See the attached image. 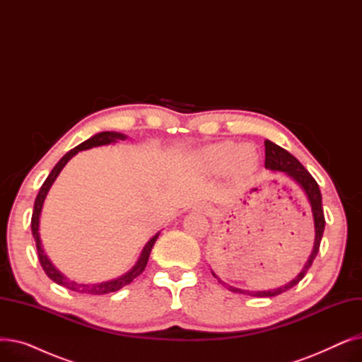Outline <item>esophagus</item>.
Here are the masks:
<instances>
[{
	"label": "esophagus",
	"instance_id": "obj_1",
	"mask_svg": "<svg viewBox=\"0 0 362 362\" xmlns=\"http://www.w3.org/2000/svg\"><path fill=\"white\" fill-rule=\"evenodd\" d=\"M199 208H202V210H206V208H208V206H206L205 204H201V205H199Z\"/></svg>",
	"mask_w": 362,
	"mask_h": 362
}]
</instances>
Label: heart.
<instances>
[{
	"instance_id": "obj_1",
	"label": "heart",
	"mask_w": 362,
	"mask_h": 362,
	"mask_svg": "<svg viewBox=\"0 0 362 362\" xmlns=\"http://www.w3.org/2000/svg\"><path fill=\"white\" fill-rule=\"evenodd\" d=\"M202 160L211 170L223 171L230 167L235 175L246 176L255 170L258 154L250 144L236 146L232 142H221L204 149Z\"/></svg>"
}]
</instances>
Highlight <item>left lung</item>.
Wrapping results in <instances>:
<instances>
[{
  "label": "left lung",
  "instance_id": "8db88e82",
  "mask_svg": "<svg viewBox=\"0 0 362 362\" xmlns=\"http://www.w3.org/2000/svg\"><path fill=\"white\" fill-rule=\"evenodd\" d=\"M265 168L273 171V173H284L288 175L289 177H292L299 186L303 192H305L311 210H313V218H314V229H315V239H314V248L313 252L308 258V261L303 265V269L300 270V273L291 280L289 283L284 284V286L276 288V289H270V291H245V289H238L233 286H227V289H230L232 292H239L243 295H250V296H259V298H272L276 295H280L283 292H286L289 289H292L293 286L305 277L307 272L310 270V267L313 265L318 250H320V243H321V238H322V232H325V226H326V220H325V213H322V204H321V192L320 187L315 182V179L310 175V171L303 167L291 152H288L286 149H283L281 146L273 144L272 141H265ZM213 273V272H211ZM214 277H217L213 273ZM218 279V277H217ZM220 283H223L218 279ZM224 284V283H223Z\"/></svg>",
  "mask_w": 362,
  "mask_h": 362
}]
</instances>
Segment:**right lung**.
I'll list each match as a JSON object with an SVG mask.
<instances>
[{
	"label": "right lung",
	"mask_w": 362,
	"mask_h": 362,
	"mask_svg": "<svg viewBox=\"0 0 362 362\" xmlns=\"http://www.w3.org/2000/svg\"><path fill=\"white\" fill-rule=\"evenodd\" d=\"M126 139V135H123V133H117V132H101V133H97V135H93L92 138H89L88 141L82 142L81 145H78L76 148L70 149L67 154L55 164V167L51 170V173L48 175V177L45 179L44 185L41 186L40 189V194H37L36 199H35V205H33V213H32V221H30V227H32V235L35 238V242H36V251H37V258H40V262L42 265L44 272L47 273V276L55 281L57 284H60V286L66 288V289H70L73 292H79V293H85V295H105V293H111V292H117L119 289H122L123 286H126V284L132 283L133 279H136L146 267V262H148V258H149V254H151V250L152 246H154L157 238L160 233H157L156 236H152L148 243L144 246V250L141 252V257L139 259L136 261V264L133 265V267L124 273L123 276L117 277V279H112V280H108V281H103V283H93V284H86V283H78L74 280H70L69 277H66L63 273H60L59 270H57L52 262L48 259L47 254L44 252V248H42V243H41V238H40V217H41V211H42V205H44V201H45V197L49 191V187L52 186L54 180L57 179V176L60 175V171L63 170V167L69 163V160L71 157H74L76 154H78L79 151H85V149H90L93 146H101V145H110V144H114L117 141H124Z\"/></svg>",
	"instance_id": "add662e5"
}]
</instances>
